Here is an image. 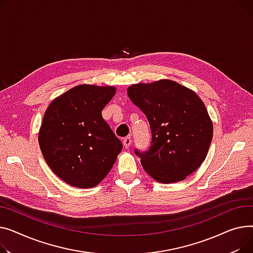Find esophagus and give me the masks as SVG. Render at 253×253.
Segmentation results:
<instances>
[{
  "label": "esophagus",
  "instance_id": "34e87169",
  "mask_svg": "<svg viewBox=\"0 0 253 253\" xmlns=\"http://www.w3.org/2000/svg\"><path fill=\"white\" fill-rule=\"evenodd\" d=\"M130 143H131V140H130L129 137H126V138H125V139L123 140V144H124V147L126 148V149H127V148L129 147Z\"/></svg>",
  "mask_w": 253,
  "mask_h": 253
}]
</instances>
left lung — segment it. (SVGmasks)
<instances>
[{
  "label": "left lung",
  "mask_w": 253,
  "mask_h": 253,
  "mask_svg": "<svg viewBox=\"0 0 253 253\" xmlns=\"http://www.w3.org/2000/svg\"><path fill=\"white\" fill-rule=\"evenodd\" d=\"M127 96L149 122L152 140L146 152L135 150L144 170L159 183L185 180L204 161L213 126L202 100L170 80L128 86Z\"/></svg>",
  "instance_id": "1"
}]
</instances>
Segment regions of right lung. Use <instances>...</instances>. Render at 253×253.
Listing matches in <instances>:
<instances>
[{"label": "right lung", "instance_id": "obj_1", "mask_svg": "<svg viewBox=\"0 0 253 253\" xmlns=\"http://www.w3.org/2000/svg\"><path fill=\"white\" fill-rule=\"evenodd\" d=\"M115 92L109 85H77L54 99L44 112L41 151L54 173L72 187L97 186L123 149L101 113Z\"/></svg>", "mask_w": 253, "mask_h": 253}]
</instances>
